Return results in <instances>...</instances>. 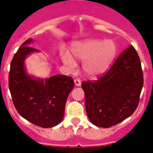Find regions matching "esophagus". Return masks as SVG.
Here are the masks:
<instances>
[{"mask_svg": "<svg viewBox=\"0 0 153 153\" xmlns=\"http://www.w3.org/2000/svg\"><path fill=\"white\" fill-rule=\"evenodd\" d=\"M74 82H75V86H81V81L80 79H75L74 80Z\"/></svg>", "mask_w": 153, "mask_h": 153, "instance_id": "esophagus-1", "label": "esophagus"}]
</instances>
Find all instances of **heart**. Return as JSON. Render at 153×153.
Returning a JSON list of instances; mask_svg holds the SVG:
<instances>
[{
    "instance_id": "b5f03b06",
    "label": "heart",
    "mask_w": 153,
    "mask_h": 153,
    "mask_svg": "<svg viewBox=\"0 0 153 153\" xmlns=\"http://www.w3.org/2000/svg\"><path fill=\"white\" fill-rule=\"evenodd\" d=\"M69 52L70 55L66 52L61 53V60L68 68L76 67L75 61H84V73L90 78H96L109 69L116 54V46L109 40L87 39L72 44Z\"/></svg>"
}]
</instances>
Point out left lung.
Returning a JSON list of instances; mask_svg holds the SVG:
<instances>
[{
  "label": "left lung",
  "instance_id": "obj_1",
  "mask_svg": "<svg viewBox=\"0 0 153 153\" xmlns=\"http://www.w3.org/2000/svg\"><path fill=\"white\" fill-rule=\"evenodd\" d=\"M143 78L136 50L129 46L107 73L96 81H84L86 113L96 126L108 128L130 116L139 102Z\"/></svg>",
  "mask_w": 153,
  "mask_h": 153
}]
</instances>
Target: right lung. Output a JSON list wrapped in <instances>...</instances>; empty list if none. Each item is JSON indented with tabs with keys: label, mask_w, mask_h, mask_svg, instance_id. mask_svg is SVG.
I'll return each mask as SVG.
<instances>
[{
	"label": "right lung",
	"mask_w": 153,
	"mask_h": 153,
	"mask_svg": "<svg viewBox=\"0 0 153 153\" xmlns=\"http://www.w3.org/2000/svg\"><path fill=\"white\" fill-rule=\"evenodd\" d=\"M32 38L21 44L10 64L9 87L18 113L32 124L43 128L53 127L62 121L68 95L73 89L71 77L56 75L49 78L29 75L24 61L38 49L29 47Z\"/></svg>",
	"instance_id": "add662e5"
}]
</instances>
